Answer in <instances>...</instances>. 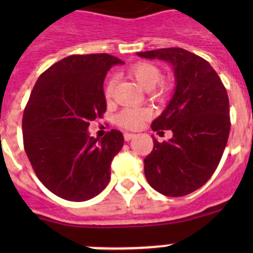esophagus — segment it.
<instances>
[{
  "mask_svg": "<svg viewBox=\"0 0 253 253\" xmlns=\"http://www.w3.org/2000/svg\"><path fill=\"white\" fill-rule=\"evenodd\" d=\"M134 137H135V135H134V134H131V133H125V134H124L125 142H129V140L133 139Z\"/></svg>",
  "mask_w": 253,
  "mask_h": 253,
  "instance_id": "1",
  "label": "esophagus"
}]
</instances>
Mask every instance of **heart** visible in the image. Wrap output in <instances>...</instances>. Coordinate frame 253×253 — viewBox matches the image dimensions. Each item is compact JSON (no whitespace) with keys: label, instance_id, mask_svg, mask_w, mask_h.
Here are the masks:
<instances>
[{"label":"heart","instance_id":"obj_1","mask_svg":"<svg viewBox=\"0 0 253 253\" xmlns=\"http://www.w3.org/2000/svg\"><path fill=\"white\" fill-rule=\"evenodd\" d=\"M129 76L134 81L142 87L143 90L152 91L154 97H163L169 90V84L166 82H160V86L157 88V84L161 80V71L157 66L147 62L134 64L128 71ZM114 91V80H109L105 84V97L111 99ZM148 116V113L143 109H124L116 116V123L126 129H137L142 125L143 120Z\"/></svg>","mask_w":253,"mask_h":253}]
</instances>
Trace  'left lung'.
Masks as SVG:
<instances>
[{"instance_id": "8db88e82", "label": "left lung", "mask_w": 253, "mask_h": 253, "mask_svg": "<svg viewBox=\"0 0 253 253\" xmlns=\"http://www.w3.org/2000/svg\"><path fill=\"white\" fill-rule=\"evenodd\" d=\"M138 57L167 62L175 77L171 100L152 130H171L144 158V175L156 191L166 196L193 193L211 177L222 158L231 130L227 90L213 67L181 48L139 51Z\"/></svg>"}]
</instances>
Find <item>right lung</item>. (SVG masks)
<instances>
[{
	"mask_svg": "<svg viewBox=\"0 0 253 253\" xmlns=\"http://www.w3.org/2000/svg\"><path fill=\"white\" fill-rule=\"evenodd\" d=\"M124 64L109 54L69 55L38 78L22 116L24 147L42 184L69 202L99 195L124 144L119 130L91 137L90 122L106 111L107 71Z\"/></svg>",
	"mask_w": 253,
	"mask_h": 253,
	"instance_id": "1",
	"label": "right lung"
}]
</instances>
